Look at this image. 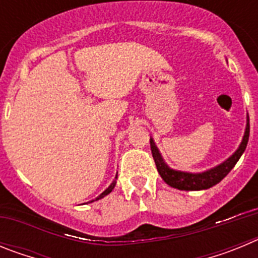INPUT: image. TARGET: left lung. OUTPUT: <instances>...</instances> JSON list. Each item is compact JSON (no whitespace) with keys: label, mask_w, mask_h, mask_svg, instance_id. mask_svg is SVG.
I'll use <instances>...</instances> for the list:
<instances>
[{"label":"left lung","mask_w":258,"mask_h":258,"mask_svg":"<svg viewBox=\"0 0 258 258\" xmlns=\"http://www.w3.org/2000/svg\"><path fill=\"white\" fill-rule=\"evenodd\" d=\"M248 138H249V117H248L247 127H245L244 138L241 141L240 147L236 150V152L229 157L225 163L221 165L216 166L213 169L207 170L204 173H187L181 172V170L170 169L169 166L164 163L161 159V155L159 154V150L155 146L154 141L150 140V145H151V152L152 157H154L155 164H156L157 172L160 173L161 178L166 182V183L178 190H186V191H195V190H206V188L212 187L214 184H217L218 182L222 181L230 170L235 166L238 160L240 159L241 154L244 152L245 147H247Z\"/></svg>","instance_id":"1"}]
</instances>
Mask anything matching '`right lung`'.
<instances>
[{"label":"right lung","mask_w":258,"mask_h":258,"mask_svg":"<svg viewBox=\"0 0 258 258\" xmlns=\"http://www.w3.org/2000/svg\"><path fill=\"white\" fill-rule=\"evenodd\" d=\"M116 178H117V174H116ZM116 178H115V179H116ZM115 184H116V181H113L112 183L109 184V187L107 188L106 191H103V192H102L101 195H99V197H98L95 200H99V199H101V198H103V197H106V195H108V194L113 190V187H115Z\"/></svg>","instance_id":"obj_1"}]
</instances>
